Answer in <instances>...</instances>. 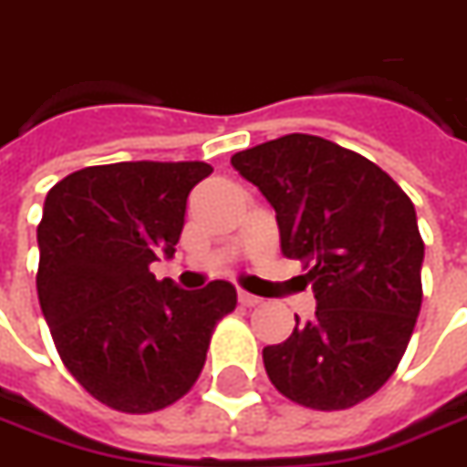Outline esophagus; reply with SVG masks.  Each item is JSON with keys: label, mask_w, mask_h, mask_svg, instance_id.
Here are the masks:
<instances>
[{"label": "esophagus", "mask_w": 467, "mask_h": 467, "mask_svg": "<svg viewBox=\"0 0 467 467\" xmlns=\"http://www.w3.org/2000/svg\"><path fill=\"white\" fill-rule=\"evenodd\" d=\"M237 299H240V305H245V307H255V305H261V302H264V299L255 297V295H250V292H240Z\"/></svg>", "instance_id": "34e87169"}]
</instances>
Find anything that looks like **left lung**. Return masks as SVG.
I'll return each mask as SVG.
<instances>
[{
	"label": "left lung",
	"instance_id": "obj_1",
	"mask_svg": "<svg viewBox=\"0 0 467 467\" xmlns=\"http://www.w3.org/2000/svg\"><path fill=\"white\" fill-rule=\"evenodd\" d=\"M276 212L282 253L313 284V320L265 346V375L315 410L362 403L390 379L421 310L424 240L403 188L362 154L286 134L233 154Z\"/></svg>",
	"mask_w": 467,
	"mask_h": 467
}]
</instances>
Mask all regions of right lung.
Listing matches in <instances>:
<instances>
[{
  "label": "right lung",
  "mask_w": 467,
  "mask_h": 467,
  "mask_svg": "<svg viewBox=\"0 0 467 467\" xmlns=\"http://www.w3.org/2000/svg\"><path fill=\"white\" fill-rule=\"evenodd\" d=\"M206 162H113L58 181L38 224V299L58 357L92 398L150 413L183 398L212 330L237 305L230 282L185 292L150 264L172 258Z\"/></svg>",
  "instance_id": "obj_1"
}]
</instances>
